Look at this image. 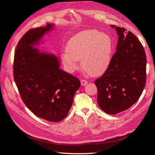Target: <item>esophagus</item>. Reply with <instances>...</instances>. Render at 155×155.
<instances>
[{
    "label": "esophagus",
    "instance_id": "34e87169",
    "mask_svg": "<svg viewBox=\"0 0 155 155\" xmlns=\"http://www.w3.org/2000/svg\"><path fill=\"white\" fill-rule=\"evenodd\" d=\"M81 85L84 86L87 84V83H88V81L85 80V79H82V80L81 81Z\"/></svg>",
    "mask_w": 155,
    "mask_h": 155
}]
</instances>
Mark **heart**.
<instances>
[{"label": "heart", "mask_w": 155, "mask_h": 155, "mask_svg": "<svg viewBox=\"0 0 155 155\" xmlns=\"http://www.w3.org/2000/svg\"><path fill=\"white\" fill-rule=\"evenodd\" d=\"M67 51L61 60L69 72L73 73L81 65L92 75L100 74L107 68L112 57L113 44L108 35L96 29L81 31L71 38L67 46Z\"/></svg>", "instance_id": "b5f03b06"}]
</instances>
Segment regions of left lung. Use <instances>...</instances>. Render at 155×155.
<instances>
[{"label":"left lung","instance_id":"obj_1","mask_svg":"<svg viewBox=\"0 0 155 155\" xmlns=\"http://www.w3.org/2000/svg\"><path fill=\"white\" fill-rule=\"evenodd\" d=\"M118 35L117 51L102 76L95 81L97 104L109 114L129 109L141 96L146 82V54L137 38L114 27Z\"/></svg>","mask_w":155,"mask_h":155}]
</instances>
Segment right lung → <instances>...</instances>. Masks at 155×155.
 <instances>
[{
  "label": "right lung",
  "mask_w": 155,
  "mask_h": 155,
  "mask_svg": "<svg viewBox=\"0 0 155 155\" xmlns=\"http://www.w3.org/2000/svg\"><path fill=\"white\" fill-rule=\"evenodd\" d=\"M52 26L31 29L23 35L14 54L13 74L27 107L39 118L59 122L68 114L81 82L59 69L56 56L33 47Z\"/></svg>",
  "instance_id": "right-lung-1"
}]
</instances>
